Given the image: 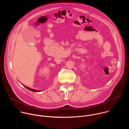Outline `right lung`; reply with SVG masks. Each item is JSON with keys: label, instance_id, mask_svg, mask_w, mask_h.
Returning <instances> with one entry per match:
<instances>
[{"label": "right lung", "instance_id": "add662e5", "mask_svg": "<svg viewBox=\"0 0 129 129\" xmlns=\"http://www.w3.org/2000/svg\"><path fill=\"white\" fill-rule=\"evenodd\" d=\"M23 86H24L26 88H27V89H28V90H30V91H33V92H39V91H38V90H35V89H33L28 88V87H26V86H24V85H23Z\"/></svg>", "mask_w": 129, "mask_h": 129}]
</instances>
